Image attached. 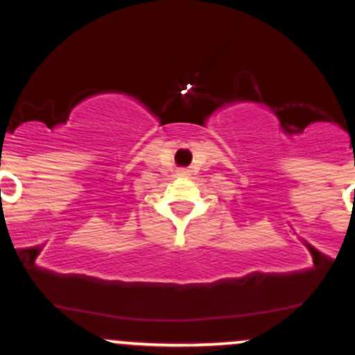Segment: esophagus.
<instances>
[{"instance_id":"34e87169","label":"esophagus","mask_w":355,"mask_h":355,"mask_svg":"<svg viewBox=\"0 0 355 355\" xmlns=\"http://www.w3.org/2000/svg\"><path fill=\"white\" fill-rule=\"evenodd\" d=\"M178 175H182V177H185V175H187V171H185V170H180V173H178Z\"/></svg>"}]
</instances>
